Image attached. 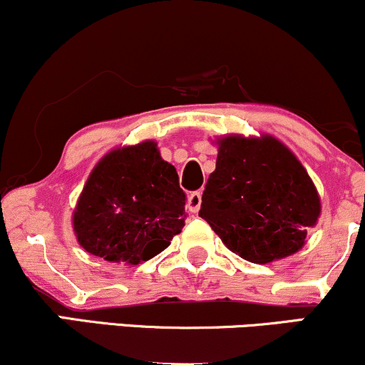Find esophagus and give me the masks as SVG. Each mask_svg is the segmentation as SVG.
Instances as JSON below:
<instances>
[{
    "label": "esophagus",
    "instance_id": "34e87169",
    "mask_svg": "<svg viewBox=\"0 0 365 365\" xmlns=\"http://www.w3.org/2000/svg\"><path fill=\"white\" fill-rule=\"evenodd\" d=\"M200 204H202V194H200V192H192L187 199L188 211L197 212L200 209Z\"/></svg>",
    "mask_w": 365,
    "mask_h": 365
}]
</instances>
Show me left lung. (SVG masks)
Wrapping results in <instances>:
<instances>
[{
    "label": "left lung",
    "mask_w": 365,
    "mask_h": 365,
    "mask_svg": "<svg viewBox=\"0 0 365 365\" xmlns=\"http://www.w3.org/2000/svg\"><path fill=\"white\" fill-rule=\"evenodd\" d=\"M199 216L232 252L254 264L299 252L321 216L307 170L282 140L262 133L217 137Z\"/></svg>",
    "instance_id": "left-lung-1"
}]
</instances>
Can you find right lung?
I'll return each instance as SVG.
<instances>
[{
	"mask_svg": "<svg viewBox=\"0 0 365 365\" xmlns=\"http://www.w3.org/2000/svg\"><path fill=\"white\" fill-rule=\"evenodd\" d=\"M78 245L108 262L137 264L185 226V194L158 142L111 149L92 168L72 215Z\"/></svg>",
	"mask_w": 365,
	"mask_h": 365,
	"instance_id": "obj_1",
	"label": "right lung"
}]
</instances>
